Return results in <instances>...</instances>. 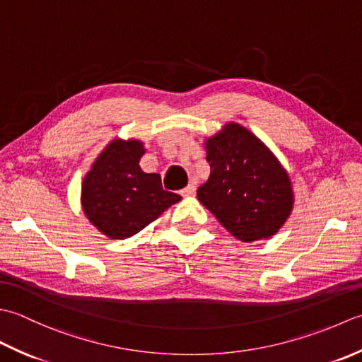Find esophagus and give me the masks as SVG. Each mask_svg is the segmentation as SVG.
<instances>
[{"mask_svg":"<svg viewBox=\"0 0 362 362\" xmlns=\"http://www.w3.org/2000/svg\"><path fill=\"white\" fill-rule=\"evenodd\" d=\"M195 190H197L195 184H189V186H186V187H184V189L181 190V195H182V197H190V195L195 194Z\"/></svg>","mask_w":362,"mask_h":362,"instance_id":"esophagus-1","label":"esophagus"}]
</instances>
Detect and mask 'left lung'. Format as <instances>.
Returning a JSON list of instances; mask_svg holds the SVG:
<instances>
[{"label":"left lung","mask_w":362,"mask_h":362,"mask_svg":"<svg viewBox=\"0 0 362 362\" xmlns=\"http://www.w3.org/2000/svg\"><path fill=\"white\" fill-rule=\"evenodd\" d=\"M204 145L211 175L197 190L200 203L242 242L278 233L291 216L293 194L274 153L238 123L225 124Z\"/></svg>","instance_id":"1"}]
</instances>
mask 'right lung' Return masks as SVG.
<instances>
[{
	"mask_svg": "<svg viewBox=\"0 0 362 362\" xmlns=\"http://www.w3.org/2000/svg\"><path fill=\"white\" fill-rule=\"evenodd\" d=\"M144 153L139 140H112L84 178V214L110 239L131 238L181 200L162 187L158 173L142 172Z\"/></svg>",
	"mask_w": 362,
	"mask_h": 362,
	"instance_id": "1",
	"label": "right lung"
}]
</instances>
